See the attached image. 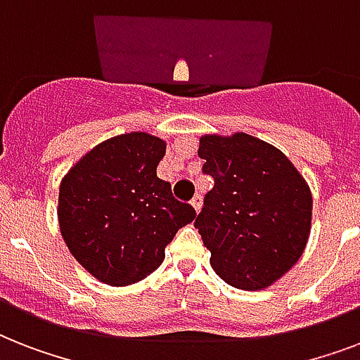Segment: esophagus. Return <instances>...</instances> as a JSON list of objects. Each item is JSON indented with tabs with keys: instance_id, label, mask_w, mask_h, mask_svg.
I'll return each instance as SVG.
<instances>
[{
	"instance_id": "esophagus-1",
	"label": "esophagus",
	"mask_w": 360,
	"mask_h": 360,
	"mask_svg": "<svg viewBox=\"0 0 360 360\" xmlns=\"http://www.w3.org/2000/svg\"><path fill=\"white\" fill-rule=\"evenodd\" d=\"M191 203H192V207L196 209V213H198V211L202 209V194H196V196L191 200Z\"/></svg>"
}]
</instances>
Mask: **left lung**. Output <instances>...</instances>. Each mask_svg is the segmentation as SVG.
<instances>
[{
  "mask_svg": "<svg viewBox=\"0 0 360 360\" xmlns=\"http://www.w3.org/2000/svg\"><path fill=\"white\" fill-rule=\"evenodd\" d=\"M198 157L214 186L194 226L211 267L237 290L256 291L301 257L312 224V194L284 153L237 132L200 138Z\"/></svg>",
  "mask_w": 360,
  "mask_h": 360,
  "instance_id": "obj_1",
  "label": "left lung"
}]
</instances>
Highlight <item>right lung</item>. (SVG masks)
Segmentation results:
<instances>
[{"label":"right lung","instance_id":"right-lung-1","mask_svg":"<svg viewBox=\"0 0 360 360\" xmlns=\"http://www.w3.org/2000/svg\"><path fill=\"white\" fill-rule=\"evenodd\" d=\"M166 141L130 132L103 141L70 168L59 186V230L87 273L129 285L164 262V248L196 219L191 203L157 177Z\"/></svg>","mask_w":360,"mask_h":360}]
</instances>
